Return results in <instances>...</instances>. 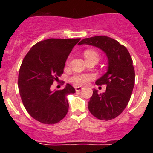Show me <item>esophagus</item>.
<instances>
[{"instance_id": "obj_1", "label": "esophagus", "mask_w": 153, "mask_h": 153, "mask_svg": "<svg viewBox=\"0 0 153 153\" xmlns=\"http://www.w3.org/2000/svg\"><path fill=\"white\" fill-rule=\"evenodd\" d=\"M83 87H81V86H75V90L76 92L81 91V90H83Z\"/></svg>"}]
</instances>
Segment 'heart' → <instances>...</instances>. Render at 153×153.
Masks as SVG:
<instances>
[{
  "instance_id": "heart-1",
  "label": "heart",
  "mask_w": 153,
  "mask_h": 153,
  "mask_svg": "<svg viewBox=\"0 0 153 153\" xmlns=\"http://www.w3.org/2000/svg\"><path fill=\"white\" fill-rule=\"evenodd\" d=\"M84 56L86 60L88 59H96L99 60V54L93 50H86L84 52ZM93 79V76L90 74H79L76 75L71 78V81L77 86H83Z\"/></svg>"
}]
</instances>
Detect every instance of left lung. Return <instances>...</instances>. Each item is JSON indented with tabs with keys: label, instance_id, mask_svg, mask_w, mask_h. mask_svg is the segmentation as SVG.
<instances>
[{
	"label": "left lung",
	"instance_id": "left-lung-1",
	"mask_svg": "<svg viewBox=\"0 0 153 153\" xmlns=\"http://www.w3.org/2000/svg\"><path fill=\"white\" fill-rule=\"evenodd\" d=\"M79 44L98 47L107 56V71L96 81L97 85H106V91L98 93V90L94 89L88 108L91 114L99 120H113L122 113L132 95L135 83L132 57L126 47L106 36L85 38Z\"/></svg>",
	"mask_w": 153,
	"mask_h": 153
}]
</instances>
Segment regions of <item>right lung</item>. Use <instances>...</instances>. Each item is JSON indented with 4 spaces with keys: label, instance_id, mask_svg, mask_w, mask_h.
<instances>
[{
    "label": "right lung",
    "instance_id": "obj_1",
    "mask_svg": "<svg viewBox=\"0 0 153 153\" xmlns=\"http://www.w3.org/2000/svg\"><path fill=\"white\" fill-rule=\"evenodd\" d=\"M80 39L51 38L31 47L21 63L18 87L23 104L31 117L44 124H55L67 115V96L75 93L69 83L61 90H51L63 73L65 63Z\"/></svg>",
    "mask_w": 153,
    "mask_h": 153
}]
</instances>
